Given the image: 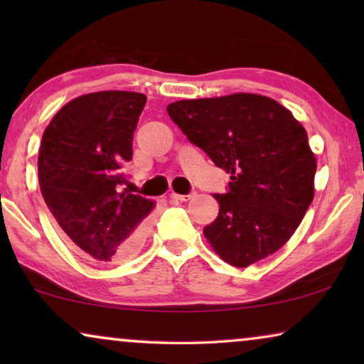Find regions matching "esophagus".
Returning a JSON list of instances; mask_svg holds the SVG:
<instances>
[{"label":"esophagus","instance_id":"esophagus-1","mask_svg":"<svg viewBox=\"0 0 364 364\" xmlns=\"http://www.w3.org/2000/svg\"><path fill=\"white\" fill-rule=\"evenodd\" d=\"M192 197V193H187V196H182V193H171L172 200H178V202H186Z\"/></svg>","mask_w":364,"mask_h":364}]
</instances>
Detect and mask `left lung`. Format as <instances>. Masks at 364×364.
<instances>
[{"label": "left lung", "instance_id": "8db88e82", "mask_svg": "<svg viewBox=\"0 0 364 364\" xmlns=\"http://www.w3.org/2000/svg\"><path fill=\"white\" fill-rule=\"evenodd\" d=\"M167 112L193 146L232 173L227 193H213L218 217L203 228L218 257L245 268L280 250L315 193L316 159L305 127L260 94L186 99Z\"/></svg>", "mask_w": 364, "mask_h": 364}]
</instances>
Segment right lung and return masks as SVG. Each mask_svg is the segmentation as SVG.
I'll return each instance as SVG.
<instances>
[{
  "label": "right lung",
  "instance_id": "add662e5",
  "mask_svg": "<svg viewBox=\"0 0 364 364\" xmlns=\"http://www.w3.org/2000/svg\"><path fill=\"white\" fill-rule=\"evenodd\" d=\"M146 102L141 92L84 94L68 102L43 134V198L74 250L92 263H121L146 240L156 200L122 191Z\"/></svg>",
  "mask_w": 364,
  "mask_h": 364
}]
</instances>
